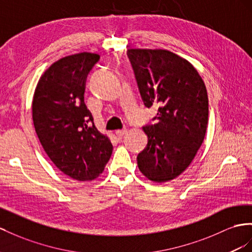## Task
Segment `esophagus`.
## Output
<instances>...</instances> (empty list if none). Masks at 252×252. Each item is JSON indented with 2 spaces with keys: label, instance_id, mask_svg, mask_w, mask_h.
<instances>
[{
  "label": "esophagus",
  "instance_id": "1",
  "mask_svg": "<svg viewBox=\"0 0 252 252\" xmlns=\"http://www.w3.org/2000/svg\"><path fill=\"white\" fill-rule=\"evenodd\" d=\"M126 133V128H124V130L116 131L115 134H116V136H117V137H122V136H125Z\"/></svg>",
  "mask_w": 252,
  "mask_h": 252
}]
</instances>
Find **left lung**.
I'll return each mask as SVG.
<instances>
[{
    "mask_svg": "<svg viewBox=\"0 0 252 252\" xmlns=\"http://www.w3.org/2000/svg\"><path fill=\"white\" fill-rule=\"evenodd\" d=\"M146 107L158 106L143 128L148 144L137 156L143 175L167 182L188 168L201 147L209 121L204 83L192 64L167 50L126 51Z\"/></svg>",
    "mask_w": 252,
    "mask_h": 252,
    "instance_id": "obj_1",
    "label": "left lung"
}]
</instances>
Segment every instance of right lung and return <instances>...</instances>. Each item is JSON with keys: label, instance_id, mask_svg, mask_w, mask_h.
Here are the masks:
<instances>
[{"label": "right lung", "instance_id": "obj_1", "mask_svg": "<svg viewBox=\"0 0 252 252\" xmlns=\"http://www.w3.org/2000/svg\"><path fill=\"white\" fill-rule=\"evenodd\" d=\"M100 55L63 57L47 69L35 89L33 121L53 164L77 181H93L104 170L113 145L94 125L84 102L86 77Z\"/></svg>", "mask_w": 252, "mask_h": 252}]
</instances>
